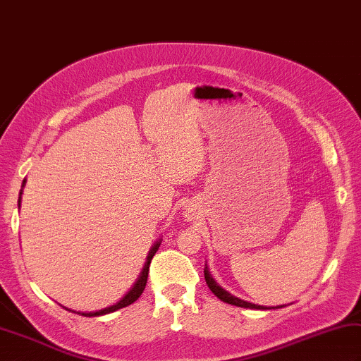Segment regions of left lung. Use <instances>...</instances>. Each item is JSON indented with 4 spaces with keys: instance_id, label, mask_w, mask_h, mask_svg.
<instances>
[{
    "instance_id": "left-lung-1",
    "label": "left lung",
    "mask_w": 361,
    "mask_h": 361,
    "mask_svg": "<svg viewBox=\"0 0 361 361\" xmlns=\"http://www.w3.org/2000/svg\"><path fill=\"white\" fill-rule=\"evenodd\" d=\"M204 278H206V283L209 289L214 292V294L220 298L221 302L224 303H229V305H234V307H240V308H250V310H267V307H261V305H255V303H250L247 300H242L239 297H234L233 294H229L228 290H224L221 286H219V283H216L212 275H210V271L207 269H204ZM276 308H283V307H276Z\"/></svg>"
}]
</instances>
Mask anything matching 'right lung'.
<instances>
[{"mask_svg":"<svg viewBox=\"0 0 361 361\" xmlns=\"http://www.w3.org/2000/svg\"><path fill=\"white\" fill-rule=\"evenodd\" d=\"M22 187H25V180H23V185H22ZM20 196H22V192H20ZM18 206H20V200H18ZM160 242H161V240H157V242L154 243V247L151 248V251H149V255H147V257H146V264H145V267H142V271H141V275H140V278L137 280V283L133 284V288H132L130 290H128L127 294H126L124 297H122L118 303H114V305H111V307L104 308V310L92 311V312H80V311H78V314L85 316V317L104 316V314H108V312H113V311H118V310H121V308H126V307H128V305H132L133 302H137L138 298H140V295L142 294V290H145V288H146L147 275H149V265H151V261H152L154 255L157 253V250H159V247H160ZM73 312H75V311H73Z\"/></svg>","mask_w":361,"mask_h":361,"instance_id":"right-lung-1","label":"right lung"}]
</instances>
